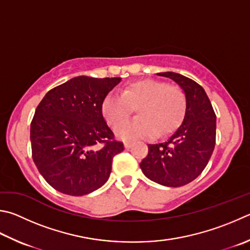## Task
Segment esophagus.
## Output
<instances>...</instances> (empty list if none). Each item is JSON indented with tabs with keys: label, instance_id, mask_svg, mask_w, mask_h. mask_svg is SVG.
<instances>
[{
	"label": "esophagus",
	"instance_id": "obj_1",
	"mask_svg": "<svg viewBox=\"0 0 250 250\" xmlns=\"http://www.w3.org/2000/svg\"><path fill=\"white\" fill-rule=\"evenodd\" d=\"M132 145H133V144L131 143V142H125V147L128 148V149L132 147Z\"/></svg>",
	"mask_w": 250,
	"mask_h": 250
}]
</instances>
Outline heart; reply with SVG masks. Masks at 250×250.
Listing matches in <instances>:
<instances>
[{"mask_svg": "<svg viewBox=\"0 0 250 250\" xmlns=\"http://www.w3.org/2000/svg\"><path fill=\"white\" fill-rule=\"evenodd\" d=\"M186 106V95L179 86L157 80H141L130 83L121 95L108 94L103 101L102 112L115 128L137 107L139 117L116 129L119 139L134 141L172 132L183 121Z\"/></svg>", "mask_w": 250, "mask_h": 250, "instance_id": "1", "label": "heart"}]
</instances>
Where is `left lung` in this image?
Returning <instances> with one entry per match:
<instances>
[{"instance_id": "8db88e82", "label": "left lung", "mask_w": 250, "mask_h": 250, "mask_svg": "<svg viewBox=\"0 0 250 250\" xmlns=\"http://www.w3.org/2000/svg\"><path fill=\"white\" fill-rule=\"evenodd\" d=\"M157 75L171 79L183 88L187 106L183 124L166 142L148 144V154L140 167L157 184L181 187L196 179L208 165L215 146L216 116L197 82L174 72Z\"/></svg>"}]
</instances>
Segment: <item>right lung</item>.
<instances>
[{"instance_id":"1","label":"right lung","mask_w":250,"mask_h":250,"mask_svg":"<svg viewBox=\"0 0 250 250\" xmlns=\"http://www.w3.org/2000/svg\"><path fill=\"white\" fill-rule=\"evenodd\" d=\"M120 78L78 76L44 95L30 125L33 160L58 191L84 196L106 184L112 158L124 151L107 125L102 104Z\"/></svg>"}]
</instances>
